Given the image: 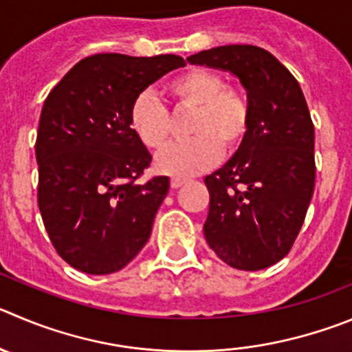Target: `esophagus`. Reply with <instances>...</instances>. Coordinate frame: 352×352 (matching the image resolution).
Listing matches in <instances>:
<instances>
[{"label": "esophagus", "mask_w": 352, "mask_h": 352, "mask_svg": "<svg viewBox=\"0 0 352 352\" xmlns=\"http://www.w3.org/2000/svg\"><path fill=\"white\" fill-rule=\"evenodd\" d=\"M186 182H187L186 179H179V177H173V179L170 180V186H172L173 189H179V187H182Z\"/></svg>", "instance_id": "esophagus-1"}]
</instances>
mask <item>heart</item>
Masks as SVG:
<instances>
[{
  "mask_svg": "<svg viewBox=\"0 0 352 352\" xmlns=\"http://www.w3.org/2000/svg\"><path fill=\"white\" fill-rule=\"evenodd\" d=\"M166 95L177 109H192L187 123L189 140L166 146L156 156L157 172L192 177L205 172L219 160L221 151L239 149L252 126V102L243 88L226 85L215 71L192 67L168 81ZM128 123L137 139L149 149H161L172 131L170 113L151 91L131 102Z\"/></svg>",
  "mask_w": 352,
  "mask_h": 352,
  "instance_id": "obj_1",
  "label": "heart"
}]
</instances>
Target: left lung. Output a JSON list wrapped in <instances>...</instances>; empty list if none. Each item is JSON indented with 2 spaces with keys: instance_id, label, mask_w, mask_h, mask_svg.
Listing matches in <instances>:
<instances>
[{
  "instance_id": "obj_1",
  "label": "left lung",
  "mask_w": 352,
  "mask_h": 352,
  "mask_svg": "<svg viewBox=\"0 0 352 352\" xmlns=\"http://www.w3.org/2000/svg\"><path fill=\"white\" fill-rule=\"evenodd\" d=\"M231 71L252 102V126L234 156L205 179L210 210L203 226L217 257L258 271L292 250L316 180L314 124L300 85L272 54L228 45L187 58Z\"/></svg>"
}]
</instances>
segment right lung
I'll use <instances>...</instances> for the list:
<instances>
[{
    "label": "right lung",
    "instance_id": "1",
    "mask_svg": "<svg viewBox=\"0 0 352 352\" xmlns=\"http://www.w3.org/2000/svg\"><path fill=\"white\" fill-rule=\"evenodd\" d=\"M184 65L179 55H91L43 104L38 206L54 248L78 271H120L149 239L170 179L137 182L153 156L131 131L128 113L137 95Z\"/></svg>",
    "mask_w": 352,
    "mask_h": 352
}]
</instances>
